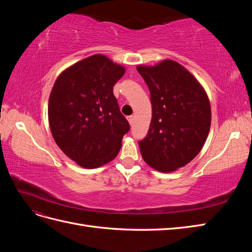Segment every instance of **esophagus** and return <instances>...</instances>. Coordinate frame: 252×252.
<instances>
[{
  "label": "esophagus",
  "mask_w": 252,
  "mask_h": 252,
  "mask_svg": "<svg viewBox=\"0 0 252 252\" xmlns=\"http://www.w3.org/2000/svg\"><path fill=\"white\" fill-rule=\"evenodd\" d=\"M127 120H128V122H129V124H130V125H133V122H134V117H133V116H129V117H127Z\"/></svg>",
  "instance_id": "1"
}]
</instances>
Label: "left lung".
<instances>
[{
    "instance_id": "left-lung-1",
    "label": "left lung",
    "mask_w": 252,
    "mask_h": 252,
    "mask_svg": "<svg viewBox=\"0 0 252 252\" xmlns=\"http://www.w3.org/2000/svg\"><path fill=\"white\" fill-rule=\"evenodd\" d=\"M136 69L150 91L152 119L141 155L152 168L164 173L184 167L199 155L211 125L207 94L194 75L173 60Z\"/></svg>"
}]
</instances>
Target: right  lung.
<instances>
[{"label":"right lung","instance_id":"1","mask_svg":"<svg viewBox=\"0 0 252 252\" xmlns=\"http://www.w3.org/2000/svg\"><path fill=\"white\" fill-rule=\"evenodd\" d=\"M125 71L106 56L94 55L66 68L53 84L48 102L52 138L84 168L112 161L129 130L113 95L114 84Z\"/></svg>","mask_w":252,"mask_h":252}]
</instances>
